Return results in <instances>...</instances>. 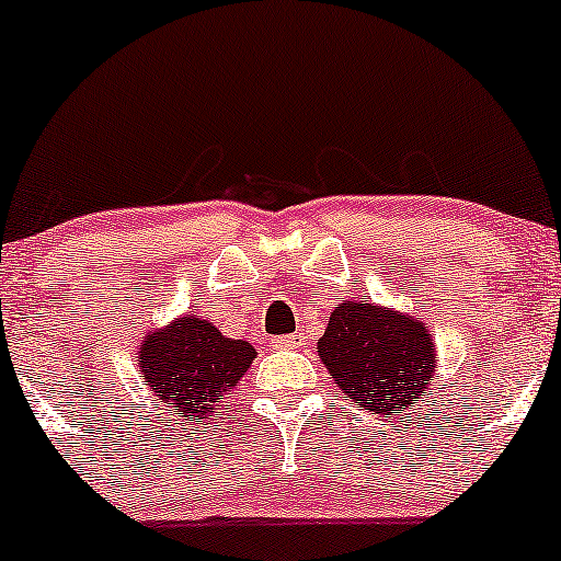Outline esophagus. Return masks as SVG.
<instances>
[{
    "label": "esophagus",
    "mask_w": 561,
    "mask_h": 561,
    "mask_svg": "<svg viewBox=\"0 0 561 561\" xmlns=\"http://www.w3.org/2000/svg\"><path fill=\"white\" fill-rule=\"evenodd\" d=\"M270 345H273L275 351H297V347H302V336L299 334L273 336V340H270Z\"/></svg>",
    "instance_id": "1"
}]
</instances>
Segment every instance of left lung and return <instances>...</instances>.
I'll return each mask as SVG.
<instances>
[{"instance_id":"obj_1","label":"left lung","mask_w":561,"mask_h":561,"mask_svg":"<svg viewBox=\"0 0 561 561\" xmlns=\"http://www.w3.org/2000/svg\"><path fill=\"white\" fill-rule=\"evenodd\" d=\"M316 351L342 399L371 414H403L427 399L438 369L427 323L369 299H342Z\"/></svg>"}]
</instances>
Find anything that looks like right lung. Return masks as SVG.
Here are the masks:
<instances>
[{"label":"right lung","instance_id":"add662e5","mask_svg":"<svg viewBox=\"0 0 561 561\" xmlns=\"http://www.w3.org/2000/svg\"><path fill=\"white\" fill-rule=\"evenodd\" d=\"M254 358L251 342L221 334L195 312L147 331L136 351L144 385L168 412L195 423L214 417V409L225 407Z\"/></svg>","mask_w":561,"mask_h":561}]
</instances>
